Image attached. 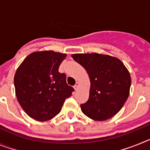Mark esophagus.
I'll return each mask as SVG.
<instances>
[{
    "instance_id": "esophagus-1",
    "label": "esophagus",
    "mask_w": 150,
    "mask_h": 150,
    "mask_svg": "<svg viewBox=\"0 0 150 150\" xmlns=\"http://www.w3.org/2000/svg\"><path fill=\"white\" fill-rule=\"evenodd\" d=\"M79 83H76V84L74 85V89L75 90H76L77 89V88H78V86H79Z\"/></svg>"
}]
</instances>
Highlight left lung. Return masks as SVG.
Segmentation results:
<instances>
[{"instance_id": "1", "label": "left lung", "mask_w": 150, "mask_h": 150, "mask_svg": "<svg viewBox=\"0 0 150 150\" xmlns=\"http://www.w3.org/2000/svg\"><path fill=\"white\" fill-rule=\"evenodd\" d=\"M71 56L86 69L91 82L88 100L80 105L83 113L96 121L115 116L126 101L132 83L124 64L117 58L102 54Z\"/></svg>"}]
</instances>
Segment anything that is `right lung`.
Here are the masks:
<instances>
[{
  "instance_id": "right-lung-1",
  "label": "right lung",
  "mask_w": 150,
  "mask_h": 150,
  "mask_svg": "<svg viewBox=\"0 0 150 150\" xmlns=\"http://www.w3.org/2000/svg\"><path fill=\"white\" fill-rule=\"evenodd\" d=\"M67 55L54 51L34 52L28 55L14 76L16 95L24 111L34 120L47 121L60 112L73 87L59 72Z\"/></svg>"
}]
</instances>
